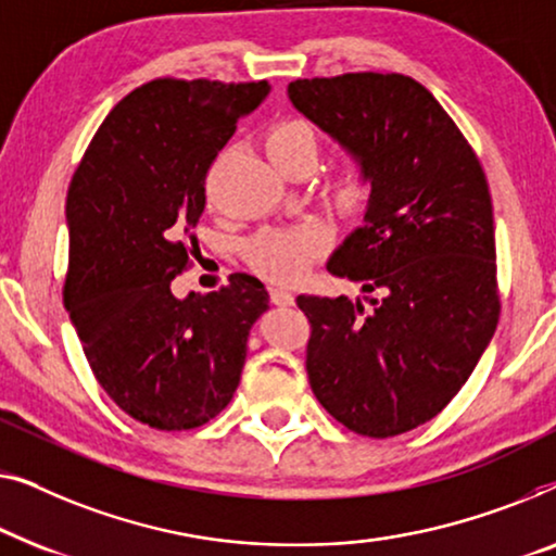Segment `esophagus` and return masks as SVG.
I'll return each instance as SVG.
<instances>
[{"label":"esophagus","instance_id":"obj_1","mask_svg":"<svg viewBox=\"0 0 556 556\" xmlns=\"http://www.w3.org/2000/svg\"><path fill=\"white\" fill-rule=\"evenodd\" d=\"M269 296H271V304H277V307H292L294 304V294L285 287H271Z\"/></svg>","mask_w":556,"mask_h":556}]
</instances>
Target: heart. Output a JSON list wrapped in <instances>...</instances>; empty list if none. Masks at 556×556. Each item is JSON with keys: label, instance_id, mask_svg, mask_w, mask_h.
<instances>
[{"label": "heart", "instance_id": "b5f03b06", "mask_svg": "<svg viewBox=\"0 0 556 556\" xmlns=\"http://www.w3.org/2000/svg\"><path fill=\"white\" fill-rule=\"evenodd\" d=\"M319 132L315 125L302 118L277 121L264 136V151L277 168L287 170L294 166L315 168L319 155ZM334 191L342 201H357L365 191V170L357 161L342 166L334 181ZM327 233L317 226H304L294 231H269L260 237L249 249L256 271L269 279H294L309 267V262L323 252Z\"/></svg>", "mask_w": 556, "mask_h": 556}]
</instances>
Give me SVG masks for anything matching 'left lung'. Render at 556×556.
Instances as JSON below:
<instances>
[{
  "label": "left lung",
  "mask_w": 556,
  "mask_h": 556,
  "mask_svg": "<svg viewBox=\"0 0 556 556\" xmlns=\"http://www.w3.org/2000/svg\"><path fill=\"white\" fill-rule=\"evenodd\" d=\"M289 100L365 170L363 226L327 262L363 300L300 294L312 393L367 438L413 431L464 388L498 323L494 211L464 132L397 73L289 83Z\"/></svg>",
  "instance_id": "obj_1"
}]
</instances>
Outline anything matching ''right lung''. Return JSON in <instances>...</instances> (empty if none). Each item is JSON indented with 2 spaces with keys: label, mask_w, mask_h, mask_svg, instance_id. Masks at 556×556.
<instances>
[{
  "label": "right lung",
  "mask_w": 556,
  "mask_h": 556,
  "mask_svg": "<svg viewBox=\"0 0 556 556\" xmlns=\"http://www.w3.org/2000/svg\"><path fill=\"white\" fill-rule=\"evenodd\" d=\"M269 83L161 77L125 96L90 140L67 191L65 307L113 403L159 431L216 418L237 393L269 294L231 275L178 300L197 252L206 174Z\"/></svg>",
  "instance_id": "1"
}]
</instances>
